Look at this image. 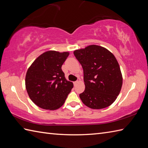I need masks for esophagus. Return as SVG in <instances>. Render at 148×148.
<instances>
[{"label":"esophagus","instance_id":"esophagus-1","mask_svg":"<svg viewBox=\"0 0 148 148\" xmlns=\"http://www.w3.org/2000/svg\"><path fill=\"white\" fill-rule=\"evenodd\" d=\"M78 83H79V81H75V82H74V84L75 86H76V85H77V84H78Z\"/></svg>","mask_w":148,"mask_h":148}]
</instances>
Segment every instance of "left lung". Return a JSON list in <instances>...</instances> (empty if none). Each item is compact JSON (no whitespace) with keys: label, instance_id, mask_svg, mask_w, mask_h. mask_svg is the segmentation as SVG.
I'll use <instances>...</instances> for the list:
<instances>
[{"label":"left lung","instance_id":"8db88e82","mask_svg":"<svg viewBox=\"0 0 148 148\" xmlns=\"http://www.w3.org/2000/svg\"><path fill=\"white\" fill-rule=\"evenodd\" d=\"M74 55L83 69L85 89L79 95L81 101L93 109L111 106L123 84L120 67L114 55L98 45L76 49Z\"/></svg>","mask_w":148,"mask_h":148}]
</instances>
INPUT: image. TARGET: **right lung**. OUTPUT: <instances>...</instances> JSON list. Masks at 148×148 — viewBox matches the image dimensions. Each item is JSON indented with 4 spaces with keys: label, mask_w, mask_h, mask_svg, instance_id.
<instances>
[{
    "label": "right lung",
    "mask_w": 148,
    "mask_h": 148,
    "mask_svg": "<svg viewBox=\"0 0 148 148\" xmlns=\"http://www.w3.org/2000/svg\"><path fill=\"white\" fill-rule=\"evenodd\" d=\"M69 52L48 51L28 69L25 87L30 99L44 109L56 110L64 104L74 84L65 77L62 66Z\"/></svg>",
    "instance_id": "obj_1"
}]
</instances>
